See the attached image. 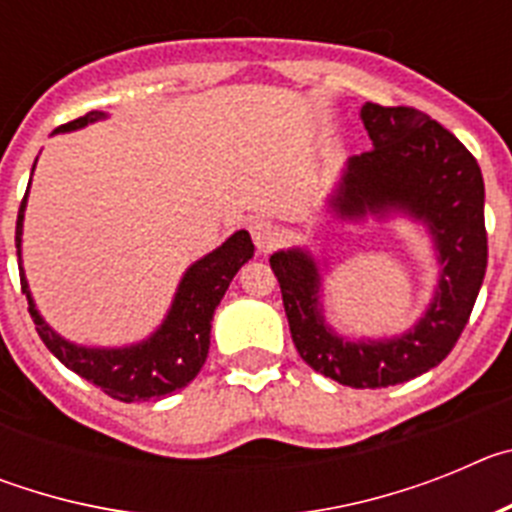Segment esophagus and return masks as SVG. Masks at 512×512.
<instances>
[{"mask_svg": "<svg viewBox=\"0 0 512 512\" xmlns=\"http://www.w3.org/2000/svg\"><path fill=\"white\" fill-rule=\"evenodd\" d=\"M251 238L261 253H269L271 248H277V243L282 241V230H279L277 223H271V220H253Z\"/></svg>", "mask_w": 512, "mask_h": 512, "instance_id": "34e87169", "label": "esophagus"}]
</instances>
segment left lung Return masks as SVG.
<instances>
[{
    "instance_id": "8db88e82",
    "label": "left lung",
    "mask_w": 512,
    "mask_h": 512,
    "mask_svg": "<svg viewBox=\"0 0 512 512\" xmlns=\"http://www.w3.org/2000/svg\"><path fill=\"white\" fill-rule=\"evenodd\" d=\"M361 120L374 148L348 161L333 205L346 217L402 207L431 225L443 264L431 310L397 341L346 343L320 318L315 261L302 251H279L269 264L302 361L348 387L374 390L441 364L469 323L487 271L485 182L477 158L425 112L369 102Z\"/></svg>"
}]
</instances>
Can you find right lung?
Wrapping results in <instances>:
<instances>
[{"label":"right lung","mask_w":512,"mask_h":512,"mask_svg":"<svg viewBox=\"0 0 512 512\" xmlns=\"http://www.w3.org/2000/svg\"><path fill=\"white\" fill-rule=\"evenodd\" d=\"M102 117V112H87L84 117L66 122L61 130L84 128L87 122ZM27 194V192H25ZM25 200L22 197L20 212H17V246H20L22 233V212H25ZM253 256V241L246 230H238L230 235L223 246L205 256L184 274L176 300L171 305L169 318L161 325L156 336L148 338L146 343L130 348H115V351H102V348H81L74 343L63 341L56 336L43 318L35 310L30 292H27L25 274L20 269L22 295L30 300V315H33L35 330L40 341L48 346L53 356L63 366H69L71 372L84 377L87 382L97 384L104 395L115 397L120 402H146L158 400V397L171 395L182 390L200 374L202 364L210 351V320L215 307L223 300L230 279L238 274L243 264Z\"/></svg>","instance_id":"obj_1"}]
</instances>
